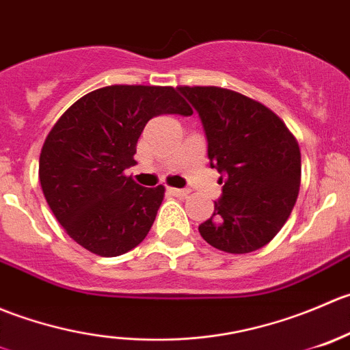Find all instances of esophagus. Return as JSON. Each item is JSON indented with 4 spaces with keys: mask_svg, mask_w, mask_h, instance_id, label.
<instances>
[{
    "mask_svg": "<svg viewBox=\"0 0 350 350\" xmlns=\"http://www.w3.org/2000/svg\"><path fill=\"white\" fill-rule=\"evenodd\" d=\"M168 192L172 193V196H176V197H185V196H189V192L190 190L189 189H168Z\"/></svg>",
    "mask_w": 350,
    "mask_h": 350,
    "instance_id": "1",
    "label": "esophagus"
}]
</instances>
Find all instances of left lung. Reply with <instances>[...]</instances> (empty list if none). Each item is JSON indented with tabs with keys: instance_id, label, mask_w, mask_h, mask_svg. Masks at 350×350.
Returning <instances> with one entry per match:
<instances>
[{
	"instance_id": "1",
	"label": "left lung",
	"mask_w": 350,
	"mask_h": 350,
	"mask_svg": "<svg viewBox=\"0 0 350 350\" xmlns=\"http://www.w3.org/2000/svg\"><path fill=\"white\" fill-rule=\"evenodd\" d=\"M199 113L223 193L199 226L209 245L250 254L281 231L296 204L301 153L286 124L262 103L217 86H180Z\"/></svg>"
}]
</instances>
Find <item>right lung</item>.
<instances>
[{
	"mask_svg": "<svg viewBox=\"0 0 350 350\" xmlns=\"http://www.w3.org/2000/svg\"><path fill=\"white\" fill-rule=\"evenodd\" d=\"M161 113L192 116V109L172 86H105L72 103L46 137L44 197L66 233L92 254H126L153 226L165 187L146 189L124 172L136 165L148 120Z\"/></svg>",
	"mask_w": 350,
	"mask_h": 350,
	"instance_id": "obj_1",
	"label": "right lung"
}]
</instances>
